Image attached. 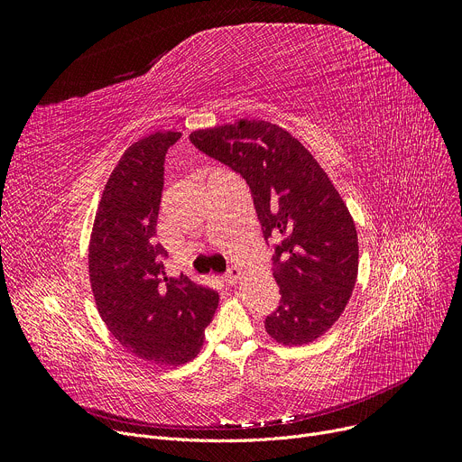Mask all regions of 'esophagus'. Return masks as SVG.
Instances as JSON below:
<instances>
[{
	"label": "esophagus",
	"instance_id": "1",
	"mask_svg": "<svg viewBox=\"0 0 462 462\" xmlns=\"http://www.w3.org/2000/svg\"><path fill=\"white\" fill-rule=\"evenodd\" d=\"M239 279H241V270L236 268V265H232V268H228V272H226V275H225V281H226L228 284H236Z\"/></svg>",
	"mask_w": 462,
	"mask_h": 462
}]
</instances>
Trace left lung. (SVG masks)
<instances>
[{"label": "left lung", "mask_w": 462, "mask_h": 462, "mask_svg": "<svg viewBox=\"0 0 462 462\" xmlns=\"http://www.w3.org/2000/svg\"><path fill=\"white\" fill-rule=\"evenodd\" d=\"M189 138L247 181L263 237L275 241L281 303L265 331L284 346L317 341L357 279V232L341 194L305 145L270 121L237 119Z\"/></svg>", "instance_id": "left-lung-1"}]
</instances>
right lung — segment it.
I'll list each match as a JSON object with an SVG mask.
<instances>
[{
    "instance_id": "obj_1",
    "label": "right lung",
    "mask_w": 462,
    "mask_h": 462,
    "mask_svg": "<svg viewBox=\"0 0 462 462\" xmlns=\"http://www.w3.org/2000/svg\"><path fill=\"white\" fill-rule=\"evenodd\" d=\"M181 133L145 136L121 155L103 190L89 239V282L103 322L136 357L180 365L197 356L218 305L211 288L168 277L157 244L164 157Z\"/></svg>"
}]
</instances>
